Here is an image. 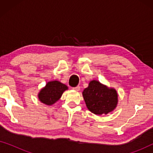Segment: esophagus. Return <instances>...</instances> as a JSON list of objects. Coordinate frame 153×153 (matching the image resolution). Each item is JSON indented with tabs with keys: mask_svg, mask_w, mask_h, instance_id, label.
<instances>
[{
	"mask_svg": "<svg viewBox=\"0 0 153 153\" xmlns=\"http://www.w3.org/2000/svg\"><path fill=\"white\" fill-rule=\"evenodd\" d=\"M72 89L74 90V91H80V86H79V85H78V86L73 88Z\"/></svg>",
	"mask_w": 153,
	"mask_h": 153,
	"instance_id": "obj_1",
	"label": "esophagus"
}]
</instances>
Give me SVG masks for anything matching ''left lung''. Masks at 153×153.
I'll use <instances>...</instances> for the list:
<instances>
[{"label":"left lung","instance_id":"1","mask_svg":"<svg viewBox=\"0 0 153 153\" xmlns=\"http://www.w3.org/2000/svg\"><path fill=\"white\" fill-rule=\"evenodd\" d=\"M82 95L88 109L96 115L111 113L116 108L118 102L116 90L97 80L90 81L88 86L83 90Z\"/></svg>","mask_w":153,"mask_h":153}]
</instances>
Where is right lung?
Wrapping results in <instances>:
<instances>
[{"label":"right lung","instance_id":"obj_1","mask_svg":"<svg viewBox=\"0 0 153 153\" xmlns=\"http://www.w3.org/2000/svg\"><path fill=\"white\" fill-rule=\"evenodd\" d=\"M68 90L65 84L58 81H49L39 92V100L43 104L51 106L55 104L61 97L62 93Z\"/></svg>","mask_w":153,"mask_h":153}]
</instances>
